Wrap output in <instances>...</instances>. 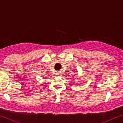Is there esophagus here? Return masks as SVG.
I'll use <instances>...</instances> for the list:
<instances>
[{"label": "esophagus", "instance_id": "34e87169", "mask_svg": "<svg viewBox=\"0 0 123 123\" xmlns=\"http://www.w3.org/2000/svg\"><path fill=\"white\" fill-rule=\"evenodd\" d=\"M56 75H61V73H60V72H57L56 73Z\"/></svg>", "mask_w": 123, "mask_h": 123}]
</instances>
